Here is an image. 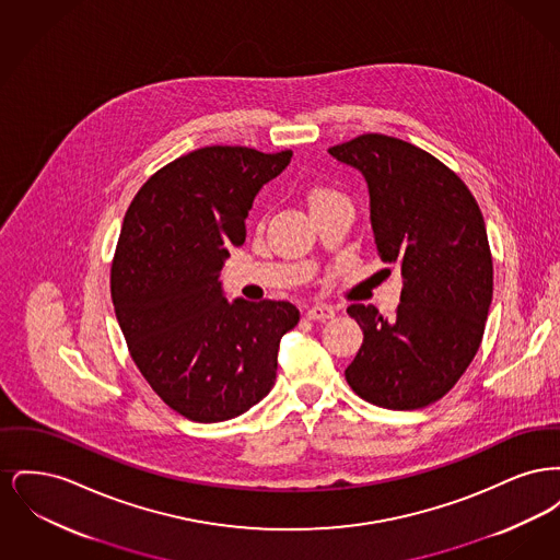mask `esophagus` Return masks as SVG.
I'll return each mask as SVG.
<instances>
[{
  "mask_svg": "<svg viewBox=\"0 0 560 560\" xmlns=\"http://www.w3.org/2000/svg\"><path fill=\"white\" fill-rule=\"evenodd\" d=\"M334 317V308L327 306V304H317V306H311L306 311V319L311 320H325Z\"/></svg>",
  "mask_w": 560,
  "mask_h": 560,
  "instance_id": "esophagus-1",
  "label": "esophagus"
}]
</instances>
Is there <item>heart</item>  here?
I'll return each instance as SVG.
<instances>
[{
    "instance_id": "obj_1",
    "label": "heart",
    "mask_w": 560,
    "mask_h": 560,
    "mask_svg": "<svg viewBox=\"0 0 560 560\" xmlns=\"http://www.w3.org/2000/svg\"><path fill=\"white\" fill-rule=\"evenodd\" d=\"M334 197H340V192H336L334 188L317 187L311 190V195H308V201H311V206H315V203L327 201V199H334Z\"/></svg>"
}]
</instances>
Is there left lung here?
I'll return each instance as SVG.
<instances>
[{"label":"left lung","instance_id":"1","mask_svg":"<svg viewBox=\"0 0 560 560\" xmlns=\"http://www.w3.org/2000/svg\"><path fill=\"white\" fill-rule=\"evenodd\" d=\"M329 153L365 176L377 256L402 275L390 319L372 304L347 308L363 329L348 386L377 407H427L452 390L485 334L493 260L479 203L443 161L399 138L361 133Z\"/></svg>","mask_w":560,"mask_h":560}]
</instances>
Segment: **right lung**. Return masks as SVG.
Wrapping results in <instances>:
<instances>
[{"instance_id": "add662e5", "label": "right lung", "mask_w": 560, "mask_h": 560, "mask_svg": "<svg viewBox=\"0 0 560 560\" xmlns=\"http://www.w3.org/2000/svg\"><path fill=\"white\" fill-rule=\"evenodd\" d=\"M292 151L203 147L158 170L136 192L110 265V298L136 368L170 409L224 422L267 397L292 302H226L218 272L245 241L258 190Z\"/></svg>"}]
</instances>
